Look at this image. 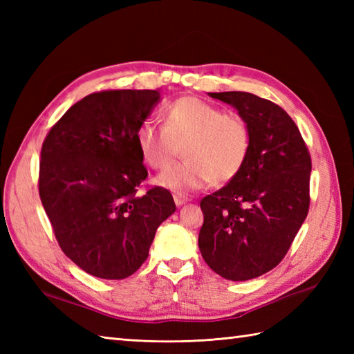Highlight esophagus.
<instances>
[{
	"mask_svg": "<svg viewBox=\"0 0 354 354\" xmlns=\"http://www.w3.org/2000/svg\"><path fill=\"white\" fill-rule=\"evenodd\" d=\"M173 199H175V204L178 207H181V205H184V204H187V202H189V198L184 196V194H173Z\"/></svg>",
	"mask_w": 354,
	"mask_h": 354,
	"instance_id": "34e87169",
	"label": "esophagus"
}]
</instances>
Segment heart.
<instances>
[{
    "instance_id": "obj_1",
    "label": "heart",
    "mask_w": 354,
    "mask_h": 354,
    "mask_svg": "<svg viewBox=\"0 0 354 354\" xmlns=\"http://www.w3.org/2000/svg\"><path fill=\"white\" fill-rule=\"evenodd\" d=\"M162 126L142 122L135 138L145 162L165 170L184 146L185 161L164 171L156 183L178 193L236 178L250 155L251 133L245 120L198 97H179L162 111Z\"/></svg>"
}]
</instances>
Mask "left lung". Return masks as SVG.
Returning a JSON list of instances; mask_svg holds the SVG:
<instances>
[{
    "label": "left lung",
    "mask_w": 354,
    "mask_h": 354,
    "mask_svg": "<svg viewBox=\"0 0 354 354\" xmlns=\"http://www.w3.org/2000/svg\"><path fill=\"white\" fill-rule=\"evenodd\" d=\"M239 111L251 133L236 178L201 201L199 250L216 274L245 281L280 263L309 213L312 161L288 112L242 91L208 93Z\"/></svg>",
    "instance_id": "left-lung-1"
}]
</instances>
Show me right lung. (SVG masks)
<instances>
[{
    "label": "right lung",
    "instance_id": "add662e5",
    "mask_svg": "<svg viewBox=\"0 0 354 354\" xmlns=\"http://www.w3.org/2000/svg\"><path fill=\"white\" fill-rule=\"evenodd\" d=\"M160 97L155 89L93 93L44 140L37 183L44 209L64 254L94 277L132 275L176 209L162 187L137 193L147 170L135 132Z\"/></svg>",
    "mask_w": 354,
    "mask_h": 354
}]
</instances>
